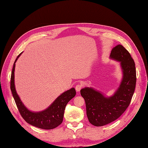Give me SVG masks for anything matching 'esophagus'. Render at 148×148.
Masks as SVG:
<instances>
[{"mask_svg":"<svg viewBox=\"0 0 148 148\" xmlns=\"http://www.w3.org/2000/svg\"><path fill=\"white\" fill-rule=\"evenodd\" d=\"M82 87H83V85H82V84H77V85L76 86L75 89H76V91L79 92V91H80V90L82 88Z\"/></svg>","mask_w":148,"mask_h":148,"instance_id":"1","label":"esophagus"}]
</instances>
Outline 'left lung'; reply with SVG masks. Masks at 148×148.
I'll use <instances>...</instances> for the list:
<instances>
[{
    "label": "left lung",
    "instance_id": "left-lung-1",
    "mask_svg": "<svg viewBox=\"0 0 148 148\" xmlns=\"http://www.w3.org/2000/svg\"><path fill=\"white\" fill-rule=\"evenodd\" d=\"M110 58L120 62L122 79L113 95L105 96L92 87L80 90L86 102V113L89 122L97 127L103 126L118 119L129 106L136 84V69L133 59L121 45L113 47Z\"/></svg>",
    "mask_w": 148,
    "mask_h": 148
}]
</instances>
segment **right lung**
<instances>
[{
	"mask_svg": "<svg viewBox=\"0 0 148 148\" xmlns=\"http://www.w3.org/2000/svg\"><path fill=\"white\" fill-rule=\"evenodd\" d=\"M20 53L17 57L12 72L10 89L18 110L23 119L29 124L39 128L51 130L60 125L62 121L65 106L68 102L76 95L75 88L64 92L46 109L40 112H32L29 110L23 103L17 93L14 84V71L16 62L20 57Z\"/></svg>",
	"mask_w": 148,
	"mask_h": 148,
	"instance_id": "right-lung-1",
	"label": "right lung"
}]
</instances>
